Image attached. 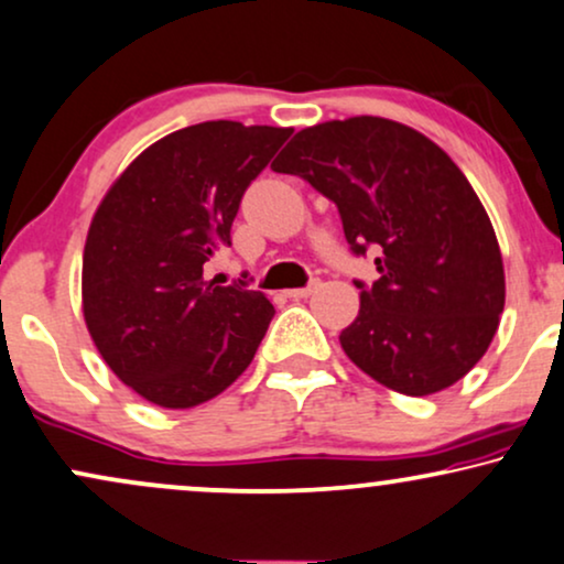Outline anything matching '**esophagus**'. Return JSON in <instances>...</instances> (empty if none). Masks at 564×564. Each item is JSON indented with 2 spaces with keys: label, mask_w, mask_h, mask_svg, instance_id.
<instances>
[{
  "label": "esophagus",
  "mask_w": 564,
  "mask_h": 564,
  "mask_svg": "<svg viewBox=\"0 0 564 564\" xmlns=\"http://www.w3.org/2000/svg\"><path fill=\"white\" fill-rule=\"evenodd\" d=\"M319 286H323V283H319L317 278H315V281H312L306 289H291V291H286V296H289V299H306V296L315 294V291H317Z\"/></svg>",
  "instance_id": "esophagus-1"
}]
</instances>
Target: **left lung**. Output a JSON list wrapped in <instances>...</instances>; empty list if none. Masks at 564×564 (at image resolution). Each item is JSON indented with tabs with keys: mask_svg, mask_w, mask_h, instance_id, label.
Listing matches in <instances>:
<instances>
[{
	"mask_svg": "<svg viewBox=\"0 0 564 564\" xmlns=\"http://www.w3.org/2000/svg\"><path fill=\"white\" fill-rule=\"evenodd\" d=\"M273 171L338 205L356 254L377 249L372 286L340 346L361 372L403 395H432L471 372L505 310L491 220L451 155L382 117L296 132Z\"/></svg>",
	"mask_w": 564,
	"mask_h": 564,
	"instance_id": "left-lung-1",
	"label": "left lung"
}]
</instances>
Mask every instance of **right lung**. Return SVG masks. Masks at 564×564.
Returning <instances> with one entry per match:
<instances>
[{
	"instance_id": "add662e5",
	"label": "right lung",
	"mask_w": 564,
	"mask_h": 564,
	"mask_svg": "<svg viewBox=\"0 0 564 564\" xmlns=\"http://www.w3.org/2000/svg\"><path fill=\"white\" fill-rule=\"evenodd\" d=\"M291 127L203 122L145 148L93 213L83 317L113 375L148 403L182 411L224 393L252 365L273 304L203 265L231 245L249 182Z\"/></svg>"
}]
</instances>
